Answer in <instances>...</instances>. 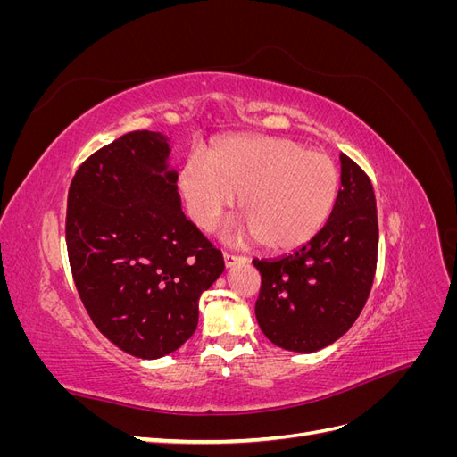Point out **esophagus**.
Instances as JSON below:
<instances>
[{"instance_id":"esophagus-1","label":"esophagus","mask_w":457,"mask_h":457,"mask_svg":"<svg viewBox=\"0 0 457 457\" xmlns=\"http://www.w3.org/2000/svg\"><path fill=\"white\" fill-rule=\"evenodd\" d=\"M223 259H225V267H227V269H230V267H234V265H242V262L247 261V257H244V255H234V253H225Z\"/></svg>"}]
</instances>
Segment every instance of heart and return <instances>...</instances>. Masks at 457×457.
<instances>
[{
	"label": "heart",
	"mask_w": 457,
	"mask_h": 457,
	"mask_svg": "<svg viewBox=\"0 0 457 457\" xmlns=\"http://www.w3.org/2000/svg\"><path fill=\"white\" fill-rule=\"evenodd\" d=\"M337 181L336 163L320 150L280 137H237L220 143L212 162L190 154L179 192L202 230H212L240 195V212L257 242L294 250L324 227Z\"/></svg>",
	"instance_id": "b5f03b06"
}]
</instances>
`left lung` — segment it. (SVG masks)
Segmentation results:
<instances>
[{
    "instance_id": "left-lung-1",
    "label": "left lung",
    "mask_w": 457,
    "mask_h": 457,
    "mask_svg": "<svg viewBox=\"0 0 457 457\" xmlns=\"http://www.w3.org/2000/svg\"><path fill=\"white\" fill-rule=\"evenodd\" d=\"M341 187L326 225L292 253L253 259L255 316L276 347L316 353L354 324L376 276L378 207L368 175L341 154Z\"/></svg>"
}]
</instances>
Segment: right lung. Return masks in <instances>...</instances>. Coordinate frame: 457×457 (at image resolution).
<instances>
[{
    "mask_svg": "<svg viewBox=\"0 0 457 457\" xmlns=\"http://www.w3.org/2000/svg\"><path fill=\"white\" fill-rule=\"evenodd\" d=\"M168 137L131 131L76 171L66 247L93 324L123 353L156 361L198 326L200 295L225 270L181 210Z\"/></svg>",
    "mask_w": 457,
    "mask_h": 457,
    "instance_id": "right-lung-1",
    "label": "right lung"
}]
</instances>
